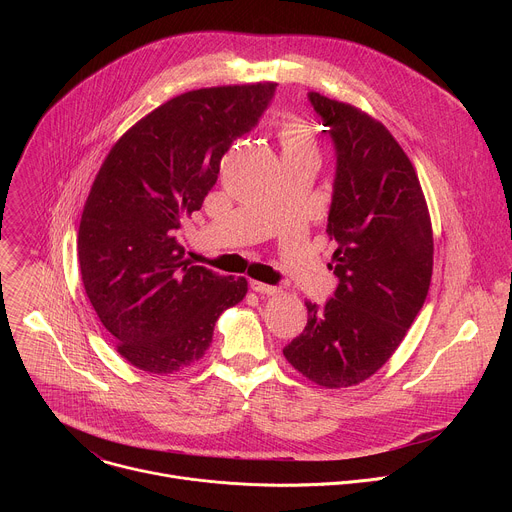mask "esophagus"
I'll return each instance as SVG.
<instances>
[{
	"mask_svg": "<svg viewBox=\"0 0 512 512\" xmlns=\"http://www.w3.org/2000/svg\"><path fill=\"white\" fill-rule=\"evenodd\" d=\"M251 289L257 291V294H263V296H275L279 291V287L267 285V283H261V281H251Z\"/></svg>",
	"mask_w": 512,
	"mask_h": 512,
	"instance_id": "esophagus-1",
	"label": "esophagus"
}]
</instances>
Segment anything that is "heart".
I'll list each match as a JSON object with an SVG mask.
<instances>
[{"instance_id":"obj_1","label":"heart","mask_w":512,"mask_h":512,"mask_svg":"<svg viewBox=\"0 0 512 512\" xmlns=\"http://www.w3.org/2000/svg\"><path fill=\"white\" fill-rule=\"evenodd\" d=\"M279 139L283 145V152L314 150V137L310 127L296 117L279 119Z\"/></svg>"}]
</instances>
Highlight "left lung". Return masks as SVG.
Masks as SVG:
<instances>
[{
    "instance_id": "left-lung-1",
    "label": "left lung",
    "mask_w": 512,
    "mask_h": 512,
    "mask_svg": "<svg viewBox=\"0 0 512 512\" xmlns=\"http://www.w3.org/2000/svg\"><path fill=\"white\" fill-rule=\"evenodd\" d=\"M334 145L328 235L338 277L322 306L283 354L320 387L375 375L419 314L433 267V237L417 174L395 137L352 105L308 93Z\"/></svg>"
}]
</instances>
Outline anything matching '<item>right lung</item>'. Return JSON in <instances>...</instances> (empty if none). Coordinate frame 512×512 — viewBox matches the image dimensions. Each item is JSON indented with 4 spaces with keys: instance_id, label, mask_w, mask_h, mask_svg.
<instances>
[{
    "instance_id": "obj_1",
    "label": "right lung",
    "mask_w": 512,
    "mask_h": 512,
    "mask_svg": "<svg viewBox=\"0 0 512 512\" xmlns=\"http://www.w3.org/2000/svg\"><path fill=\"white\" fill-rule=\"evenodd\" d=\"M275 89L212 87L170 99L113 145L93 182L79 227L85 291L119 354L141 371L190 367L218 316L247 294L245 277L190 265L178 231Z\"/></svg>"
}]
</instances>
